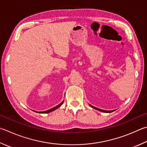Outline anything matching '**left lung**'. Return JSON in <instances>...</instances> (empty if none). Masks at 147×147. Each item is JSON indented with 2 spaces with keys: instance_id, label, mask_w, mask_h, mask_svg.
Returning <instances> with one entry per match:
<instances>
[{
  "instance_id": "8db88e82",
  "label": "left lung",
  "mask_w": 147,
  "mask_h": 147,
  "mask_svg": "<svg viewBox=\"0 0 147 147\" xmlns=\"http://www.w3.org/2000/svg\"><path fill=\"white\" fill-rule=\"evenodd\" d=\"M91 107H92V108L97 109V110H99V111H100L101 112H103V113H112V112H113V111H104V110H101V109H98V108H96V107H92V106H91Z\"/></svg>"
}]
</instances>
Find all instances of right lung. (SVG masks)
<instances>
[{
    "label": "right lung",
    "instance_id": "obj_1",
    "mask_svg": "<svg viewBox=\"0 0 147 147\" xmlns=\"http://www.w3.org/2000/svg\"><path fill=\"white\" fill-rule=\"evenodd\" d=\"M63 101H62V103H61L60 104H59V105H57V106H56V107H53V108H52L51 109H49V110H48V111H44V112H40V113H50V112H51V111H54V110H55V109H58V107H60L61 105H62V103H63Z\"/></svg>",
    "mask_w": 147,
    "mask_h": 147
}]
</instances>
